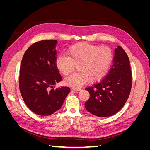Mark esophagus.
Masks as SVG:
<instances>
[{"label":"esophagus","mask_w":150,"mask_h":150,"mask_svg":"<svg viewBox=\"0 0 150 150\" xmlns=\"http://www.w3.org/2000/svg\"><path fill=\"white\" fill-rule=\"evenodd\" d=\"M72 90L73 91H80L81 90V89H76V88H72Z\"/></svg>","instance_id":"obj_1"}]
</instances>
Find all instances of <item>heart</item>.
I'll use <instances>...</instances> for the list:
<instances>
[{"label": "heart", "mask_w": 150, "mask_h": 150, "mask_svg": "<svg viewBox=\"0 0 150 150\" xmlns=\"http://www.w3.org/2000/svg\"><path fill=\"white\" fill-rule=\"evenodd\" d=\"M67 56L56 58L57 70L64 76L69 75L77 67L78 72L66 78L65 84L78 88L86 83L101 80L110 69L113 59L112 50L107 46H99L87 42H79L67 50Z\"/></svg>", "instance_id": "obj_1"}]
</instances>
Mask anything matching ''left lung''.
Here are the masks:
<instances>
[{
    "mask_svg": "<svg viewBox=\"0 0 150 150\" xmlns=\"http://www.w3.org/2000/svg\"><path fill=\"white\" fill-rule=\"evenodd\" d=\"M132 86L129 60L124 49H115L113 64L100 83L86 88L90 98L85 103L86 110L98 117L114 115L124 106Z\"/></svg>",
    "mask_w": 150,
    "mask_h": 150,
    "instance_id": "obj_1",
    "label": "left lung"
}]
</instances>
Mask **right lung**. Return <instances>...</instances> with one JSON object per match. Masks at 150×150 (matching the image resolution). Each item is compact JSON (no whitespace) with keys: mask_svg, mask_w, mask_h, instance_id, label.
I'll use <instances>...</instances> for the list:
<instances>
[{"mask_svg":"<svg viewBox=\"0 0 150 150\" xmlns=\"http://www.w3.org/2000/svg\"><path fill=\"white\" fill-rule=\"evenodd\" d=\"M56 40L36 42L27 49L20 67L19 89L30 110L40 116H49L61 108L70 92L69 87L54 89L62 81L55 64Z\"/></svg>","mask_w":150,"mask_h":150,"instance_id":"obj_1","label":"right lung"}]
</instances>
